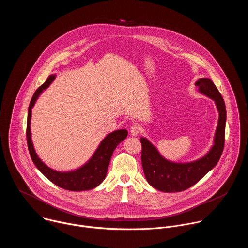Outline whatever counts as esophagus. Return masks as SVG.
<instances>
[{"instance_id":"1","label":"esophagus","mask_w":248,"mask_h":248,"mask_svg":"<svg viewBox=\"0 0 248 248\" xmlns=\"http://www.w3.org/2000/svg\"><path fill=\"white\" fill-rule=\"evenodd\" d=\"M140 132H141V127H140V125H138V124H133V125L130 127V135L136 136V135H138Z\"/></svg>"}]
</instances>
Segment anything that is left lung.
Masks as SVG:
<instances>
[{"label": "left lung", "mask_w": 248, "mask_h": 248, "mask_svg": "<svg viewBox=\"0 0 248 248\" xmlns=\"http://www.w3.org/2000/svg\"><path fill=\"white\" fill-rule=\"evenodd\" d=\"M195 85L201 93L215 101L219 111L214 145L203 158L186 164L169 162L146 138H140L142 145L141 163L145 178L153 187L164 192H179L194 186L217 165L224 150L227 118L224 99L211 79L200 78Z\"/></svg>", "instance_id": "1"}]
</instances>
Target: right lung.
<instances>
[{"label": "right lung", "mask_w": 248, "mask_h": 248, "mask_svg": "<svg viewBox=\"0 0 248 248\" xmlns=\"http://www.w3.org/2000/svg\"><path fill=\"white\" fill-rule=\"evenodd\" d=\"M55 79V76H50L47 80L36 90L30 101L27 116V124H26V139L27 146L29 150L30 157L37 167V169L56 186L72 191H82L89 190L98 186L106 178L108 167L110 164L111 157L115 148L121 143L124 139L127 136V131L125 129H119L106 136L97 150L95 151L92 158L81 168L67 172H61L54 170L47 167L35 153L33 144L30 137V120H31V109L36 102L37 98L41 92L46 89L52 81Z\"/></svg>", "instance_id": "1"}]
</instances>
